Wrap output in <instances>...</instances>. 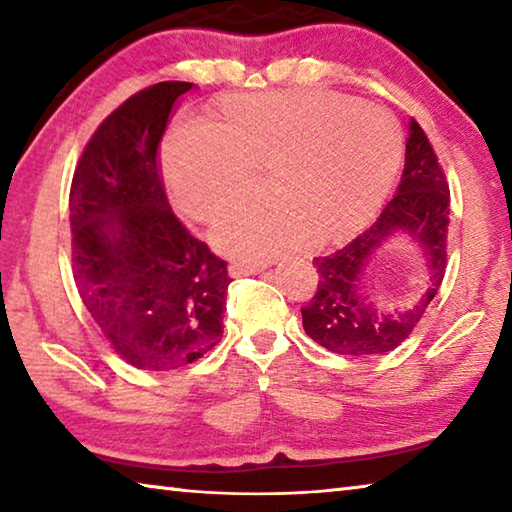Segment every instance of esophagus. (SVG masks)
I'll return each instance as SVG.
<instances>
[{
    "mask_svg": "<svg viewBox=\"0 0 512 512\" xmlns=\"http://www.w3.org/2000/svg\"><path fill=\"white\" fill-rule=\"evenodd\" d=\"M228 271L232 277H244V275H255L262 271V268L255 266V264H244V262H235L228 266Z\"/></svg>",
    "mask_w": 512,
    "mask_h": 512,
    "instance_id": "esophagus-1",
    "label": "esophagus"
}]
</instances>
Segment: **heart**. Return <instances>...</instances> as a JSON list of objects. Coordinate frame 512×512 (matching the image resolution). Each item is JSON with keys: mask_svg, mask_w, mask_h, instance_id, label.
Segmentation results:
<instances>
[{"mask_svg": "<svg viewBox=\"0 0 512 512\" xmlns=\"http://www.w3.org/2000/svg\"><path fill=\"white\" fill-rule=\"evenodd\" d=\"M402 164L393 112L327 90L250 92L221 101L214 126L183 121L164 137L160 167L173 207L212 221L266 171L271 201L214 225L225 255L266 262L305 244L348 239L391 194Z\"/></svg>", "mask_w": 512, "mask_h": 512, "instance_id": "1", "label": "heart"}]
</instances>
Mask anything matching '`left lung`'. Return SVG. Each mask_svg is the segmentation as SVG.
I'll return each instance as SVG.
<instances>
[{
  "label": "left lung",
  "mask_w": 512,
  "mask_h": 512,
  "mask_svg": "<svg viewBox=\"0 0 512 512\" xmlns=\"http://www.w3.org/2000/svg\"><path fill=\"white\" fill-rule=\"evenodd\" d=\"M449 185L427 133L411 119L404 173L397 194L379 219L327 257H314L316 296L302 307V327L316 343L345 357H372L395 350L420 323L447 268ZM388 243L419 250L428 266V287L411 306H379L367 291V275Z\"/></svg>",
  "instance_id": "obj_1"
}]
</instances>
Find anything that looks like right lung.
Segmentation results:
<instances>
[{
	"label": "right lung",
	"instance_id": "obj_1",
	"mask_svg": "<svg viewBox=\"0 0 512 512\" xmlns=\"http://www.w3.org/2000/svg\"><path fill=\"white\" fill-rule=\"evenodd\" d=\"M192 85L155 83L112 110L69 189L81 300L119 357L140 370L189 366L223 336L228 264L171 212L158 167L169 112Z\"/></svg>",
	"mask_w": 512,
	"mask_h": 512
}]
</instances>
